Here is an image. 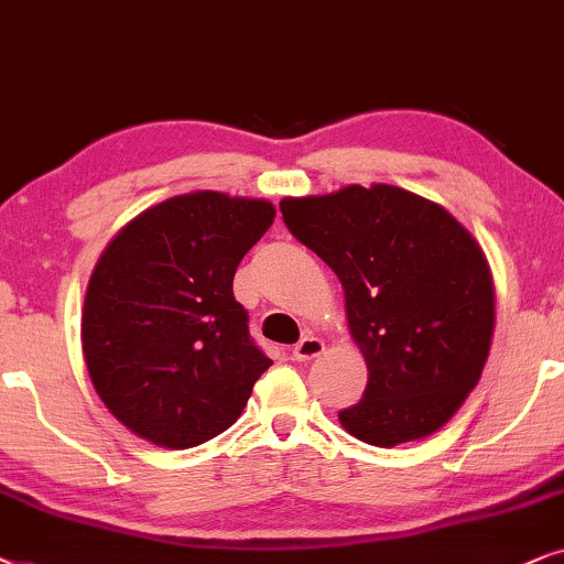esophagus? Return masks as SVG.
<instances>
[{
  "instance_id": "esophagus-1",
  "label": "esophagus",
  "mask_w": 564,
  "mask_h": 564,
  "mask_svg": "<svg viewBox=\"0 0 564 564\" xmlns=\"http://www.w3.org/2000/svg\"><path fill=\"white\" fill-rule=\"evenodd\" d=\"M322 350H325V343H322L319 337L304 335L302 340H299V343L294 345V350H291V356H294V360H312V358H317Z\"/></svg>"
}]
</instances>
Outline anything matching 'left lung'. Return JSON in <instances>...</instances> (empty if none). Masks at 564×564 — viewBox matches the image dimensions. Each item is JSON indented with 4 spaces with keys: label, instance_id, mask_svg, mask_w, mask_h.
Wrapping results in <instances>:
<instances>
[{
    "label": "left lung",
    "instance_id": "1",
    "mask_svg": "<svg viewBox=\"0 0 564 564\" xmlns=\"http://www.w3.org/2000/svg\"><path fill=\"white\" fill-rule=\"evenodd\" d=\"M283 221L345 291L352 340L369 369L350 435L400 446L446 425L482 377L495 291L475 237L446 208L394 185H348L283 198Z\"/></svg>",
    "mask_w": 564,
    "mask_h": 564
}]
</instances>
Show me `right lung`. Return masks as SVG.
<instances>
[{"instance_id":"right-lung-1","label":"right lung","mask_w":564,"mask_h":564,"mask_svg":"<svg viewBox=\"0 0 564 564\" xmlns=\"http://www.w3.org/2000/svg\"><path fill=\"white\" fill-rule=\"evenodd\" d=\"M268 200L200 191L147 208L89 278L82 348L112 415L167 448L235 425L270 360L235 299L239 260L265 235Z\"/></svg>"}]
</instances>
